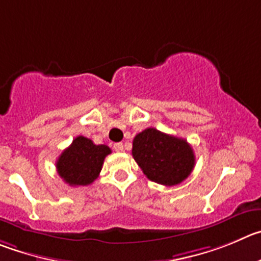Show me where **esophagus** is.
Returning a JSON list of instances; mask_svg holds the SVG:
<instances>
[{
    "mask_svg": "<svg viewBox=\"0 0 261 261\" xmlns=\"http://www.w3.org/2000/svg\"><path fill=\"white\" fill-rule=\"evenodd\" d=\"M113 148H114V150H116V152H123V144H122V143H116V144L113 145Z\"/></svg>",
    "mask_w": 261,
    "mask_h": 261,
    "instance_id": "obj_1",
    "label": "esophagus"
}]
</instances>
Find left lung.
<instances>
[{
  "label": "left lung",
  "mask_w": 261,
  "mask_h": 261,
  "mask_svg": "<svg viewBox=\"0 0 261 261\" xmlns=\"http://www.w3.org/2000/svg\"><path fill=\"white\" fill-rule=\"evenodd\" d=\"M133 157L148 179L166 187L184 181L196 164L193 149L186 139L153 127L134 138Z\"/></svg>",
  "instance_id": "8db88e82"
}]
</instances>
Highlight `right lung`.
<instances>
[{
    "label": "right lung",
    "instance_id": "1",
    "mask_svg": "<svg viewBox=\"0 0 261 261\" xmlns=\"http://www.w3.org/2000/svg\"><path fill=\"white\" fill-rule=\"evenodd\" d=\"M111 152L107 145H96L85 136H77L58 158L57 171L69 186H89L99 176L104 158Z\"/></svg>",
    "mask_w": 261,
    "mask_h": 261
}]
</instances>
